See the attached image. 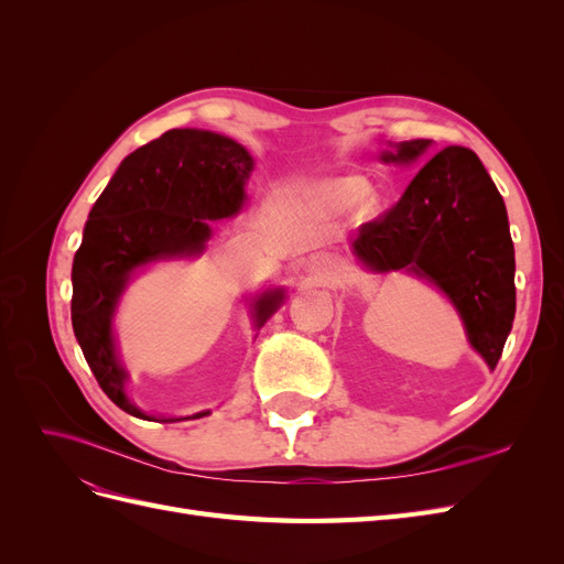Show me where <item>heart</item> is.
I'll list each match as a JSON object with an SVG mask.
<instances>
[{
  "label": "heart",
  "mask_w": 564,
  "mask_h": 564,
  "mask_svg": "<svg viewBox=\"0 0 564 564\" xmlns=\"http://www.w3.org/2000/svg\"><path fill=\"white\" fill-rule=\"evenodd\" d=\"M329 193L344 202H362L369 195V183L365 178H357V176L338 178L329 185Z\"/></svg>",
  "instance_id": "obj_1"
}]
</instances>
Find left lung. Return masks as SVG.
I'll list each match as a JSON object with an SVG mask.
<instances>
[{"instance_id":"1","label":"left lung","mask_w":564,"mask_h":564,"mask_svg":"<svg viewBox=\"0 0 564 564\" xmlns=\"http://www.w3.org/2000/svg\"><path fill=\"white\" fill-rule=\"evenodd\" d=\"M429 139L398 143L383 162L409 164ZM352 251L369 270H406L454 303L470 346L497 367L516 317V249L503 197L473 150L449 145L425 162L395 207L360 226Z\"/></svg>"}]
</instances>
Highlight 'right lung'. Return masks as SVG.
Returning <instances> with one entry per match:
<instances>
[{"instance_id": "right-lung-1", "label": "right lung", "mask_w": 564, "mask_h": 564, "mask_svg": "<svg viewBox=\"0 0 564 564\" xmlns=\"http://www.w3.org/2000/svg\"><path fill=\"white\" fill-rule=\"evenodd\" d=\"M251 169L249 152L228 135L172 129L124 158L94 204L73 261V329L98 386L131 416L152 421L124 392L127 371L112 336L117 301L135 268L202 253L212 237L209 220L242 209ZM282 301V289L256 296V327L261 329Z\"/></svg>"}]
</instances>
